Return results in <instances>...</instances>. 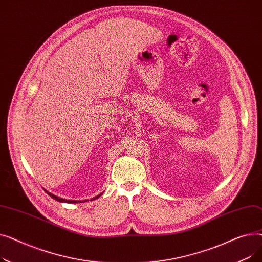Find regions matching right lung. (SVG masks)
<instances>
[{
	"label": "right lung",
	"instance_id": "right-lung-1",
	"mask_svg": "<svg viewBox=\"0 0 262 262\" xmlns=\"http://www.w3.org/2000/svg\"><path fill=\"white\" fill-rule=\"evenodd\" d=\"M45 191L47 192V193L51 196V198H53L55 201H58V202H60V203H69V204H74V203H80V202H86V200L85 201H73V200H66V199H62V198H59V196H57V195H54L53 193H51V192H49V191H47L46 189H45ZM103 193H101V194H99V195H96V196H94V198H92L91 200H95V199H98V198H100L101 195H102Z\"/></svg>",
	"mask_w": 262,
	"mask_h": 262
}]
</instances>
